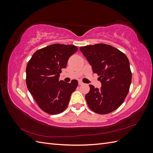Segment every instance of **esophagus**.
Listing matches in <instances>:
<instances>
[{"label": "esophagus", "mask_w": 153, "mask_h": 153, "mask_svg": "<svg viewBox=\"0 0 153 153\" xmlns=\"http://www.w3.org/2000/svg\"><path fill=\"white\" fill-rule=\"evenodd\" d=\"M78 84H79V85H82V84H84V83H83L81 80H78Z\"/></svg>", "instance_id": "obj_1"}]
</instances>
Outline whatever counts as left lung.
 Listing matches in <instances>:
<instances>
[{"mask_svg": "<svg viewBox=\"0 0 153 153\" xmlns=\"http://www.w3.org/2000/svg\"><path fill=\"white\" fill-rule=\"evenodd\" d=\"M80 50L101 83L100 89L89 85L90 91L85 95L88 106L99 114L113 112L124 102L131 85L128 57L112 46L102 43L81 47Z\"/></svg>", "mask_w": 153, "mask_h": 153, "instance_id": "1", "label": "left lung"}]
</instances>
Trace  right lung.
<instances>
[{"instance_id":"right-lung-1","label":"right lung","mask_w":153,"mask_h":153,"mask_svg":"<svg viewBox=\"0 0 153 153\" xmlns=\"http://www.w3.org/2000/svg\"><path fill=\"white\" fill-rule=\"evenodd\" d=\"M77 50L76 46L71 45H51L37 50L27 63V88L39 108L46 113L57 114L67 108L78 81L66 83L59 81V76L69 58Z\"/></svg>"}]
</instances>
